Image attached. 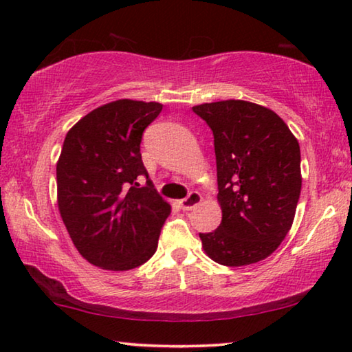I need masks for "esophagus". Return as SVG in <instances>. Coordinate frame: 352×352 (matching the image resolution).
<instances>
[{"mask_svg": "<svg viewBox=\"0 0 352 352\" xmlns=\"http://www.w3.org/2000/svg\"><path fill=\"white\" fill-rule=\"evenodd\" d=\"M200 201H201V195L199 192H195V190H192V192H189L186 199H183L180 201V205L184 211H189V210H192L195 205H199Z\"/></svg>", "mask_w": 352, "mask_h": 352, "instance_id": "obj_1", "label": "esophagus"}]
</instances>
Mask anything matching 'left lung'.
<instances>
[{"mask_svg": "<svg viewBox=\"0 0 352 352\" xmlns=\"http://www.w3.org/2000/svg\"><path fill=\"white\" fill-rule=\"evenodd\" d=\"M210 126L222 222L200 233L212 261L242 267L270 256L294 223L301 192V153L275 111L247 100L192 107Z\"/></svg>", "mask_w": 352, "mask_h": 352, "instance_id": "1", "label": "left lung"}]
</instances>
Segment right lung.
Returning <instances> with one entry per match:
<instances>
[{
    "label": "right lung",
    "instance_id": "right-lung-1",
    "mask_svg": "<svg viewBox=\"0 0 352 352\" xmlns=\"http://www.w3.org/2000/svg\"><path fill=\"white\" fill-rule=\"evenodd\" d=\"M162 110L158 102L119 99L88 113L65 136L58 211L79 253L100 269H135L157 252L170 205L148 180L140 147Z\"/></svg>",
    "mask_w": 352,
    "mask_h": 352
}]
</instances>
